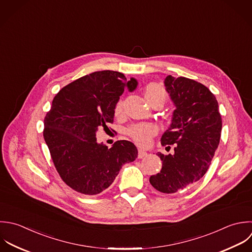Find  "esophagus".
I'll return each instance as SVG.
<instances>
[{"instance_id": "1", "label": "esophagus", "mask_w": 252, "mask_h": 252, "mask_svg": "<svg viewBox=\"0 0 252 252\" xmlns=\"http://www.w3.org/2000/svg\"><path fill=\"white\" fill-rule=\"evenodd\" d=\"M147 156V153L144 151V150H142V149H139L138 150V155H137V158L138 159H142V158H144V157H146Z\"/></svg>"}]
</instances>
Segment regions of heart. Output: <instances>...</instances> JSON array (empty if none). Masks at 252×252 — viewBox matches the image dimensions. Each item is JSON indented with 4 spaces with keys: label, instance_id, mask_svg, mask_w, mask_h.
Instances as JSON below:
<instances>
[{
    "label": "heart",
    "instance_id": "heart-1",
    "mask_svg": "<svg viewBox=\"0 0 252 252\" xmlns=\"http://www.w3.org/2000/svg\"><path fill=\"white\" fill-rule=\"evenodd\" d=\"M144 98L148 102V104H151L155 101H160L163 104L166 102L168 98V93L166 89L155 82L149 83L144 88ZM124 110V103L122 100H119L114 108V115L116 117H120L123 114ZM157 129L156 127L151 124H138L130 126L126 130V134L139 146L146 147L151 143L152 137L156 134Z\"/></svg>",
    "mask_w": 252,
    "mask_h": 252
}]
</instances>
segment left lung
<instances>
[{"label":"left lung","instance_id":"obj_1","mask_svg":"<svg viewBox=\"0 0 252 252\" xmlns=\"http://www.w3.org/2000/svg\"><path fill=\"white\" fill-rule=\"evenodd\" d=\"M165 86L176 110L161 144L166 149L175 144V154L158 152L162 169L149 182L160 192L175 193L198 182L209 169L220 142L222 118L215 95L200 82L168 75Z\"/></svg>","mask_w":252,"mask_h":252}]
</instances>
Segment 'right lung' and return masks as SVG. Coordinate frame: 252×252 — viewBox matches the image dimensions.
Masks as SVG:
<instances>
[{"label":"right lung","mask_w":252,"mask_h":252,"mask_svg":"<svg viewBox=\"0 0 252 252\" xmlns=\"http://www.w3.org/2000/svg\"><path fill=\"white\" fill-rule=\"evenodd\" d=\"M134 78L113 70L95 71L63 87L44 119L43 136L61 179L73 190L94 195L108 189L122 166L137 157L135 145L118 140L99 144L96 131L114 122V108ZM109 129V128H108Z\"/></svg>","instance_id":"right-lung-1"}]
</instances>
